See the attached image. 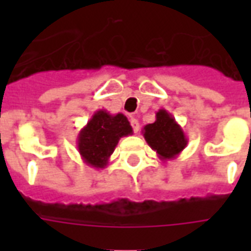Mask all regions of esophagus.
<instances>
[{
    "label": "esophagus",
    "mask_w": 251,
    "mask_h": 251,
    "mask_svg": "<svg viewBox=\"0 0 251 251\" xmlns=\"http://www.w3.org/2000/svg\"><path fill=\"white\" fill-rule=\"evenodd\" d=\"M130 124H131V126H133L134 133L137 134L138 131H139V121H138L135 117H131L130 118Z\"/></svg>",
    "instance_id": "obj_1"
}]
</instances>
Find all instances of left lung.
I'll use <instances>...</instances> for the list:
<instances>
[{
  "label": "left lung",
  "instance_id": "obj_1",
  "mask_svg": "<svg viewBox=\"0 0 251 251\" xmlns=\"http://www.w3.org/2000/svg\"><path fill=\"white\" fill-rule=\"evenodd\" d=\"M142 134L150 147L156 151L160 160L176 159L187 146L182 127L165 109L157 110L155 122L146 125Z\"/></svg>",
  "mask_w": 251,
  "mask_h": 251
}]
</instances>
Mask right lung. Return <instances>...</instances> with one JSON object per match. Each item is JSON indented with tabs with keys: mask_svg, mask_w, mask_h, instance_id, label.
Masks as SVG:
<instances>
[{
	"mask_svg": "<svg viewBox=\"0 0 251 251\" xmlns=\"http://www.w3.org/2000/svg\"><path fill=\"white\" fill-rule=\"evenodd\" d=\"M131 134L133 127L126 116L99 109L78 134L76 147L87 165L100 169L108 165L118 141Z\"/></svg>",
	"mask_w": 251,
	"mask_h": 251,
	"instance_id": "1",
	"label": "right lung"
}]
</instances>
